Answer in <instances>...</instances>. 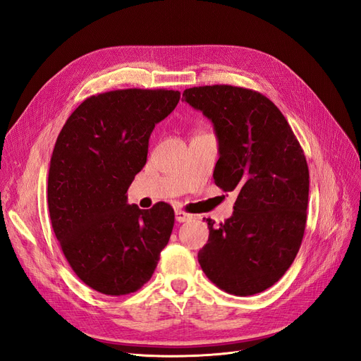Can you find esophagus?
<instances>
[{
  "mask_svg": "<svg viewBox=\"0 0 361 361\" xmlns=\"http://www.w3.org/2000/svg\"><path fill=\"white\" fill-rule=\"evenodd\" d=\"M192 217H193V214H189V213H185L183 210H176V219H177V222H180V224L188 222V220H190Z\"/></svg>",
  "mask_w": 361,
  "mask_h": 361,
  "instance_id": "34e87169",
  "label": "esophagus"
}]
</instances>
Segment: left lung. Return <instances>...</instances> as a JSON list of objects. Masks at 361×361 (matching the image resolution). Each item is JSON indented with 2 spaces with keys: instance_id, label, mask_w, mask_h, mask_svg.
<instances>
[{
  "instance_id": "1",
  "label": "left lung",
  "mask_w": 361,
  "mask_h": 361,
  "mask_svg": "<svg viewBox=\"0 0 361 361\" xmlns=\"http://www.w3.org/2000/svg\"><path fill=\"white\" fill-rule=\"evenodd\" d=\"M183 97L214 126L216 185L238 190L225 224L205 220L210 235L197 261L228 294L262 293L286 273L305 235L309 168L303 148L283 114L258 91L205 85L184 90Z\"/></svg>"
}]
</instances>
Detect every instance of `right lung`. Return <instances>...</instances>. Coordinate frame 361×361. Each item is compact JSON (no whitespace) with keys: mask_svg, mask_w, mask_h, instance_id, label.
Masks as SVG:
<instances>
[{"mask_svg":"<svg viewBox=\"0 0 361 361\" xmlns=\"http://www.w3.org/2000/svg\"><path fill=\"white\" fill-rule=\"evenodd\" d=\"M180 91L127 88L85 99L56 137L48 205L72 270L104 295L135 293L153 276L173 228V208L127 204L147 164L154 126L176 109Z\"/></svg>","mask_w":361,"mask_h":361,"instance_id":"1","label":"right lung"}]
</instances>
